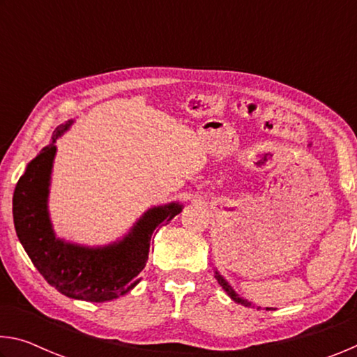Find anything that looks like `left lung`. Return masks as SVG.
Segmentation results:
<instances>
[{"instance_id":"obj_1","label":"left lung","mask_w":357,"mask_h":357,"mask_svg":"<svg viewBox=\"0 0 357 357\" xmlns=\"http://www.w3.org/2000/svg\"><path fill=\"white\" fill-rule=\"evenodd\" d=\"M214 274H215V279H217V282H219V285L225 289L227 291V294L229 296V298H231L234 302H238V304H241V305H245V307H257V309H261V307L259 305H257V304H253V302H250L249 299H245V298H243V296L241 294H238L236 291H234V288L229 285L228 283V280L225 279V277H223L219 271H217L215 268H214Z\"/></svg>"}]
</instances>
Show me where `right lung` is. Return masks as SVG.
Returning a JSON list of instances; mask_svg holds the SVG:
<instances>
[{"instance_id":"add662e5","label":"right lung","mask_w":357,"mask_h":357,"mask_svg":"<svg viewBox=\"0 0 357 357\" xmlns=\"http://www.w3.org/2000/svg\"><path fill=\"white\" fill-rule=\"evenodd\" d=\"M74 121L58 126L50 144L26 165L15 185L12 214L20 244L53 288L72 299L105 302L138 285L155 228L178 215L184 204L170 202L146 209L124 236L110 244L84 245L59 238L48 211V197L56 157L55 143Z\"/></svg>"}]
</instances>
